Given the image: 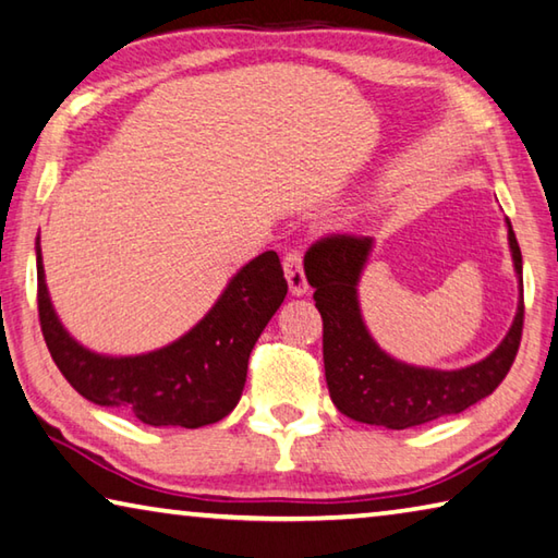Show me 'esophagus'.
<instances>
[{"instance_id":"1","label":"esophagus","mask_w":558,"mask_h":558,"mask_svg":"<svg viewBox=\"0 0 558 558\" xmlns=\"http://www.w3.org/2000/svg\"><path fill=\"white\" fill-rule=\"evenodd\" d=\"M284 274L289 281V291L291 296H304L308 291V281L304 274V264H301V252L291 250L284 257Z\"/></svg>"}]
</instances>
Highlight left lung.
<instances>
[{"label": "left lung", "mask_w": 558, "mask_h": 558, "mask_svg": "<svg viewBox=\"0 0 558 558\" xmlns=\"http://www.w3.org/2000/svg\"><path fill=\"white\" fill-rule=\"evenodd\" d=\"M512 264L520 279V304L510 330L490 355L461 369L407 365L375 343L360 311L357 284L373 252V238L330 234L311 244L304 257L316 308L324 318L326 383L340 414L355 422L402 428L461 414L493 395L514 363L524 324L522 252L507 220Z\"/></svg>", "instance_id": "obj_1"}]
</instances>
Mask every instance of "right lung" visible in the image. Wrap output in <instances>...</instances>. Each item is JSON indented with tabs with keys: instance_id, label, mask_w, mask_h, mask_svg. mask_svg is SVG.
Returning a JSON list of instances; mask_svg holds the SVG:
<instances>
[{
	"instance_id": "obj_1",
	"label": "right lung",
	"mask_w": 558,
	"mask_h": 558,
	"mask_svg": "<svg viewBox=\"0 0 558 558\" xmlns=\"http://www.w3.org/2000/svg\"><path fill=\"white\" fill-rule=\"evenodd\" d=\"M38 318L53 363L77 395L117 407L149 426L198 428L238 407L247 360L287 296L277 252H262L228 281L215 306L189 333L144 355L112 357L83 348L63 328L48 296L36 242Z\"/></svg>"
}]
</instances>
